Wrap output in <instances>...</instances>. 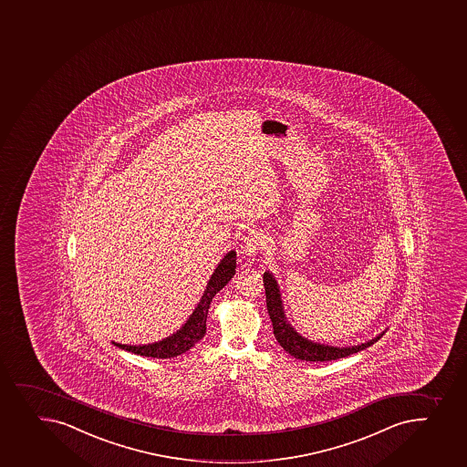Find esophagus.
<instances>
[{
	"label": "esophagus",
	"instance_id": "34e87169",
	"mask_svg": "<svg viewBox=\"0 0 467 467\" xmlns=\"http://www.w3.org/2000/svg\"><path fill=\"white\" fill-rule=\"evenodd\" d=\"M262 248H264V236L259 233L251 231V233H248V236L244 237V244H242V253L244 254L253 257L259 251H262Z\"/></svg>",
	"mask_w": 467,
	"mask_h": 467
}]
</instances>
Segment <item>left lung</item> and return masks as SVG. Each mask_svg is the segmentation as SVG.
<instances>
[{"mask_svg":"<svg viewBox=\"0 0 467 467\" xmlns=\"http://www.w3.org/2000/svg\"><path fill=\"white\" fill-rule=\"evenodd\" d=\"M264 286L265 294H266V308L270 313L271 322L275 327V340L280 343V347L284 348L285 351L300 358V360L306 361H331L338 360L343 357L351 356L356 352L363 351L366 348L379 342L383 334L372 338L370 342L361 343L358 347L351 348H338V347H327V345H320V343H313L303 338L300 334L294 331L286 318H285L284 306H282V298H280L279 286L275 282V277L270 273L264 275Z\"/></svg>","mask_w":467,"mask_h":467,"instance_id":"left-lung-1","label":"left lung"}]
</instances>
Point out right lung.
I'll use <instances>...</instances> for the list:
<instances>
[{
  "mask_svg": "<svg viewBox=\"0 0 467 467\" xmlns=\"http://www.w3.org/2000/svg\"><path fill=\"white\" fill-rule=\"evenodd\" d=\"M234 273H236V253L230 251L219 264L216 271L213 273L207 289L203 291L202 298L196 309L192 311V317L188 318L182 329H179L169 338L153 345H142V347H129V345L115 342L113 345L125 351L133 352L138 356L151 357V358H173L187 352L205 336L208 308L212 305L213 297L230 282Z\"/></svg>",
  "mask_w": 467,
  "mask_h": 467,
  "instance_id": "add662e5",
  "label": "right lung"
}]
</instances>
